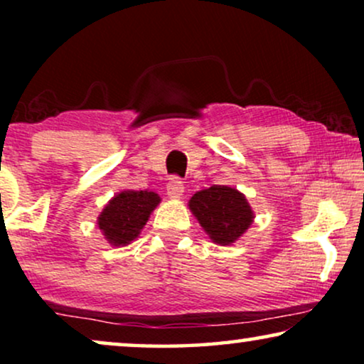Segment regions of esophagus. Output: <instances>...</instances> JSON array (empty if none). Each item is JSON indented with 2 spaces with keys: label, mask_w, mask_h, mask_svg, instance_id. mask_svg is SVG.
Here are the masks:
<instances>
[{
  "label": "esophagus",
  "mask_w": 364,
  "mask_h": 364,
  "mask_svg": "<svg viewBox=\"0 0 364 364\" xmlns=\"http://www.w3.org/2000/svg\"><path fill=\"white\" fill-rule=\"evenodd\" d=\"M167 193L171 198H181L183 193V182L178 177H171L167 183Z\"/></svg>",
  "instance_id": "1"
}]
</instances>
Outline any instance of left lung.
I'll list each match as a JSON object with an SVG mask.
<instances>
[{"mask_svg": "<svg viewBox=\"0 0 364 364\" xmlns=\"http://www.w3.org/2000/svg\"><path fill=\"white\" fill-rule=\"evenodd\" d=\"M188 207L218 245H230L253 222L245 196L227 186H212L193 193Z\"/></svg>", "mask_w": 364, "mask_h": 364, "instance_id": "8db88e82", "label": "left lung"}]
</instances>
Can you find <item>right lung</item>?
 <instances>
[{
  "label": "right lung",
  "instance_id": "1",
  "mask_svg": "<svg viewBox=\"0 0 364 364\" xmlns=\"http://www.w3.org/2000/svg\"><path fill=\"white\" fill-rule=\"evenodd\" d=\"M159 202L161 197L154 192L124 191L104 207L99 215V228L109 243L116 247L127 245L139 237Z\"/></svg>",
  "mask_w": 364,
  "mask_h": 364
}]
</instances>
